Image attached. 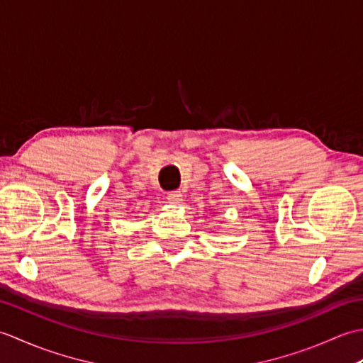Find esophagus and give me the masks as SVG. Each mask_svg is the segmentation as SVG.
Here are the masks:
<instances>
[{
    "label": "esophagus",
    "instance_id": "esophagus-1",
    "mask_svg": "<svg viewBox=\"0 0 363 363\" xmlns=\"http://www.w3.org/2000/svg\"><path fill=\"white\" fill-rule=\"evenodd\" d=\"M167 199L169 204H179L181 201V191H169V194L167 195Z\"/></svg>",
    "mask_w": 363,
    "mask_h": 363
}]
</instances>
